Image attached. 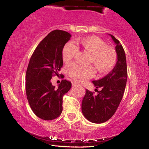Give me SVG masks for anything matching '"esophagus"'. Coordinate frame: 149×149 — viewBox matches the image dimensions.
Instances as JSON below:
<instances>
[{"label":"esophagus","instance_id":"1","mask_svg":"<svg viewBox=\"0 0 149 149\" xmlns=\"http://www.w3.org/2000/svg\"><path fill=\"white\" fill-rule=\"evenodd\" d=\"M80 84H79V83H77L76 81H72V85L73 86H76V85H79Z\"/></svg>","mask_w":149,"mask_h":149}]
</instances>
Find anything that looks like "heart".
<instances>
[{
  "mask_svg": "<svg viewBox=\"0 0 149 149\" xmlns=\"http://www.w3.org/2000/svg\"><path fill=\"white\" fill-rule=\"evenodd\" d=\"M72 42H67L62 49V57L65 63L73 59L77 52V49L90 54L89 64H93L100 73L110 71L117 61V54L114 49L107 46L105 41L97 36H89L78 39ZM67 72L70 77L77 81H84L92 77L95 74V68L92 65L82 66L72 64L67 67Z\"/></svg>",
  "mask_w": 149,
  "mask_h": 149,
  "instance_id": "1",
  "label": "heart"
}]
</instances>
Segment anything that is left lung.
Returning <instances> with one entry per match:
<instances>
[{
	"mask_svg": "<svg viewBox=\"0 0 149 149\" xmlns=\"http://www.w3.org/2000/svg\"><path fill=\"white\" fill-rule=\"evenodd\" d=\"M116 44L117 62L113 70L103 78L93 81L97 95L86 89L82 100L81 110L90 122L101 123L107 122L114 114L122 99L127 78L125 54L122 45L110 35ZM100 88L102 90L96 89Z\"/></svg>",
	"mask_w": 149,
	"mask_h": 149,
	"instance_id": "1",
	"label": "left lung"
}]
</instances>
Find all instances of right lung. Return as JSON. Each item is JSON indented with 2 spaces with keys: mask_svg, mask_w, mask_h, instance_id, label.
<instances>
[{
  "mask_svg": "<svg viewBox=\"0 0 149 149\" xmlns=\"http://www.w3.org/2000/svg\"><path fill=\"white\" fill-rule=\"evenodd\" d=\"M71 37L62 30L49 33L36 47L27 66V100L34 114L44 120H54L61 114L63 96L71 89L69 81L62 80L58 88L50 81L53 75L58 76L63 65L62 49Z\"/></svg>",
  "mask_w": 149,
  "mask_h": 149,
  "instance_id": "add662e5",
  "label": "right lung"
}]
</instances>
